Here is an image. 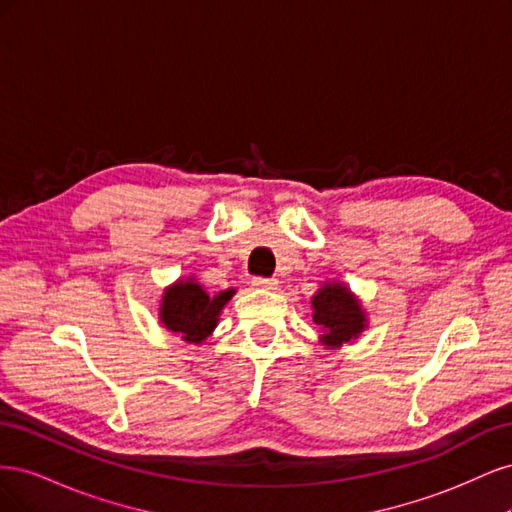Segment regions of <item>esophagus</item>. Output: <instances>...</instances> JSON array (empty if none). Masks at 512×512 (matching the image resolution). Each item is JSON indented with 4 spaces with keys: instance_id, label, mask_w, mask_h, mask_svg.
<instances>
[{
    "instance_id": "34e87169",
    "label": "esophagus",
    "mask_w": 512,
    "mask_h": 512,
    "mask_svg": "<svg viewBox=\"0 0 512 512\" xmlns=\"http://www.w3.org/2000/svg\"><path fill=\"white\" fill-rule=\"evenodd\" d=\"M252 286L256 290H275L277 288V280H275V277H254Z\"/></svg>"
}]
</instances>
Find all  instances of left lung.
I'll return each mask as SVG.
<instances>
[{
  "instance_id": "8db88e82",
  "label": "left lung",
  "mask_w": 512,
  "mask_h": 512,
  "mask_svg": "<svg viewBox=\"0 0 512 512\" xmlns=\"http://www.w3.org/2000/svg\"><path fill=\"white\" fill-rule=\"evenodd\" d=\"M314 322L320 327V342L327 348L350 344L367 329V318L359 299L348 286L327 282L314 297Z\"/></svg>"
}]
</instances>
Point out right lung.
I'll return each instance as SVG.
<instances>
[{"mask_svg":"<svg viewBox=\"0 0 512 512\" xmlns=\"http://www.w3.org/2000/svg\"><path fill=\"white\" fill-rule=\"evenodd\" d=\"M235 288L209 294L194 277L179 280L164 290L160 322L170 333L181 335L190 344H200L218 327L224 305L232 299Z\"/></svg>","mask_w":512,"mask_h":512,"instance_id":"right-lung-1","label":"right lung"}]
</instances>
